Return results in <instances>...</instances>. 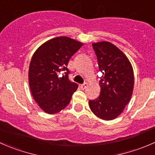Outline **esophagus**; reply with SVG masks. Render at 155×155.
<instances>
[{
    "instance_id": "1",
    "label": "esophagus",
    "mask_w": 155,
    "mask_h": 155,
    "mask_svg": "<svg viewBox=\"0 0 155 155\" xmlns=\"http://www.w3.org/2000/svg\"><path fill=\"white\" fill-rule=\"evenodd\" d=\"M87 86H88V84H87V83H84V84H81V85L80 86V87H81V90H85L87 87Z\"/></svg>"
}]
</instances>
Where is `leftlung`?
Returning a JSON list of instances; mask_svg holds the SVG:
<instances>
[{"label":"left lung","mask_w":155,"mask_h":155,"mask_svg":"<svg viewBox=\"0 0 155 155\" xmlns=\"http://www.w3.org/2000/svg\"><path fill=\"white\" fill-rule=\"evenodd\" d=\"M100 77V95L89 101L91 111L99 118L110 120L116 118L127 105L133 90L134 75L129 59L116 46L110 42L93 43Z\"/></svg>","instance_id":"left-lung-1"}]
</instances>
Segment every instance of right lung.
Returning <instances> with one entry per match:
<instances>
[{"label": "right lung", "instance_id": "add662e5", "mask_svg": "<svg viewBox=\"0 0 155 155\" xmlns=\"http://www.w3.org/2000/svg\"><path fill=\"white\" fill-rule=\"evenodd\" d=\"M83 44L67 37L47 41L34 53L29 65L31 92L40 108L56 114L69 104L78 85L69 80L68 63Z\"/></svg>", "mask_w": 155, "mask_h": 155}]
</instances>
